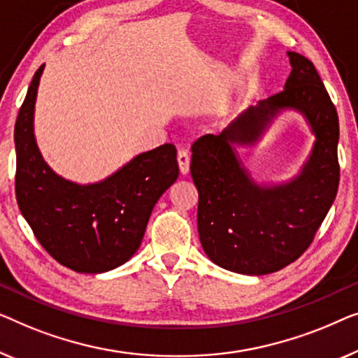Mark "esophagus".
<instances>
[{"label": "esophagus", "mask_w": 358, "mask_h": 358, "mask_svg": "<svg viewBox=\"0 0 358 358\" xmlns=\"http://www.w3.org/2000/svg\"><path fill=\"white\" fill-rule=\"evenodd\" d=\"M178 165H180V172L186 175L189 172V155L186 152L185 149H180L178 150Z\"/></svg>", "instance_id": "esophagus-1"}]
</instances>
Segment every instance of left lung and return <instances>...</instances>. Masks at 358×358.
<instances>
[{"mask_svg":"<svg viewBox=\"0 0 358 358\" xmlns=\"http://www.w3.org/2000/svg\"><path fill=\"white\" fill-rule=\"evenodd\" d=\"M284 90L259 100L219 136L193 144L191 177L198 188V231L204 253L231 273H275L305 253L334 203L339 186V118L315 64L287 52ZM282 109H296L317 141L301 173L279 185H258L236 155L252 145Z\"/></svg>","mask_w":358,"mask_h":358,"instance_id":"obj_1","label":"left lung"}]
</instances>
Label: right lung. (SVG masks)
Wrapping results in <instances>:
<instances>
[{
    "label": "right lung",
    "mask_w": 358,
    "mask_h": 358,
    "mask_svg": "<svg viewBox=\"0 0 358 358\" xmlns=\"http://www.w3.org/2000/svg\"><path fill=\"white\" fill-rule=\"evenodd\" d=\"M43 66L34 74L14 127L19 209L59 264L76 273H107L138 251L155 203L178 178L177 149L164 144L136 155L97 183L59 177L43 160L34 134Z\"/></svg>",
    "instance_id": "1"
}]
</instances>
